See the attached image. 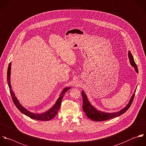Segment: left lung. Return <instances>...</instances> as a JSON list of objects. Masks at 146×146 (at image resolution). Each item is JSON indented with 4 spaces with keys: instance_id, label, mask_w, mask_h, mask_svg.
I'll use <instances>...</instances> for the list:
<instances>
[{
    "instance_id": "8db88e82",
    "label": "left lung",
    "mask_w": 146,
    "mask_h": 146,
    "mask_svg": "<svg viewBox=\"0 0 146 146\" xmlns=\"http://www.w3.org/2000/svg\"><path fill=\"white\" fill-rule=\"evenodd\" d=\"M129 60H130L131 65L133 67H134L135 71L137 73H138V67L134 61L133 56L130 51L129 52ZM135 92H136V90L135 91ZM81 94H82V100H83L82 109H83L84 111L85 112V113L86 115L88 117V118L92 119V121H96V122L104 121L111 119H113L117 117H119V115H121L122 114H124L131 106L132 102L133 101L134 98L135 97V93H134L133 94V95L132 96L127 105L123 109L121 110L118 112L109 113H105V112H103L101 111H99L97 109H96L94 107H93L89 102V100H88L87 96L84 91L81 92Z\"/></svg>"
}]
</instances>
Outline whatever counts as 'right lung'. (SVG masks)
I'll return each mask as SVG.
<instances>
[{
  "label": "right lung",
  "mask_w": 146,
  "mask_h": 146,
  "mask_svg": "<svg viewBox=\"0 0 146 146\" xmlns=\"http://www.w3.org/2000/svg\"><path fill=\"white\" fill-rule=\"evenodd\" d=\"M11 63H10L9 64V66H8V70H7V82H8V87H9V89L10 94H11V96L12 97V101H13L15 105L18 109V110H20V111L21 113H22L23 114H25V115H27V116L29 117V118H31L32 119H33L42 121H49V120L53 119L56 116V115L57 114L58 111V110L60 108V106H61V105L62 100L63 97L64 96L65 93L69 89H70V88L68 87V88H65L64 89V90L62 92L60 97L57 99L56 104L48 111H46L45 113H41V114H34V113H31L29 111L27 110L26 109L23 108L20 104L19 102L17 100V99L15 97V94L13 93V92L12 90L11 85V81H10L11 68Z\"/></svg>",
  "instance_id": "1"
}]
</instances>
